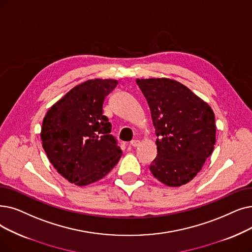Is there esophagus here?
<instances>
[{
    "mask_svg": "<svg viewBox=\"0 0 252 252\" xmlns=\"http://www.w3.org/2000/svg\"><path fill=\"white\" fill-rule=\"evenodd\" d=\"M139 143H140V141L139 140H132L130 141V146H133V147H137L138 145H139Z\"/></svg>",
    "mask_w": 252,
    "mask_h": 252,
    "instance_id": "34e87169",
    "label": "esophagus"
}]
</instances>
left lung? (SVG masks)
<instances>
[{"label":"left lung","instance_id":"obj_1","mask_svg":"<svg viewBox=\"0 0 252 252\" xmlns=\"http://www.w3.org/2000/svg\"><path fill=\"white\" fill-rule=\"evenodd\" d=\"M146 97L158 137V156L150 172L158 181L178 188L192 180L215 145L211 107L189 87L169 78L137 79Z\"/></svg>","mask_w":252,"mask_h":252}]
</instances>
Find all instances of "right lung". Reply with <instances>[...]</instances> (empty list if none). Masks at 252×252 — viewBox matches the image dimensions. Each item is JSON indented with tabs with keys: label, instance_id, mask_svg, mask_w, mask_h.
<instances>
[{
	"label": "right lung",
	"instance_id": "1",
	"mask_svg": "<svg viewBox=\"0 0 252 252\" xmlns=\"http://www.w3.org/2000/svg\"><path fill=\"white\" fill-rule=\"evenodd\" d=\"M114 79L87 80L50 107L41 128L49 161L69 182L85 187L102 179L123 156L103 115L105 97L117 85Z\"/></svg>",
	"mask_w": 252,
	"mask_h": 252
}]
</instances>
